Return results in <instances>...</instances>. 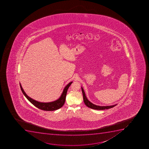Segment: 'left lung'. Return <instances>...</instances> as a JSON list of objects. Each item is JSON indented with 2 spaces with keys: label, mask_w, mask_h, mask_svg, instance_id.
Returning a JSON list of instances; mask_svg holds the SVG:
<instances>
[{
  "label": "left lung",
  "mask_w": 149,
  "mask_h": 149,
  "mask_svg": "<svg viewBox=\"0 0 149 149\" xmlns=\"http://www.w3.org/2000/svg\"><path fill=\"white\" fill-rule=\"evenodd\" d=\"M81 90H82V92H83V99H84V101L85 104L87 107H88L89 108H90L91 109H95V110H105V109H108L113 107L114 106L117 105H111V106H101L94 104L93 103H91L90 101H89L88 100V99H87V97H86V94H85V93H84V90L83 89V87H81Z\"/></svg>",
  "instance_id": "obj_1"
}]
</instances>
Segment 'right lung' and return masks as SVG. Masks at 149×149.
Here are the masks:
<instances>
[{
  "label": "right lung",
  "instance_id": "add662e5",
  "mask_svg": "<svg viewBox=\"0 0 149 149\" xmlns=\"http://www.w3.org/2000/svg\"><path fill=\"white\" fill-rule=\"evenodd\" d=\"M72 83V82L69 83L65 87L61 96L60 97H59V99H58L57 100L54 101V102H47V103L46 102H37V101H36V100H33V99H31L26 94L25 92L24 91L23 89L22 88V86L20 84V86L21 89L22 90V93H23V94L25 95L26 98L33 105H34L36 107L38 108L39 109H41L42 110L49 111L56 110L63 106L65 102V97H66V93H67L68 89Z\"/></svg>",
  "mask_w": 149,
  "mask_h": 149
}]
</instances>
